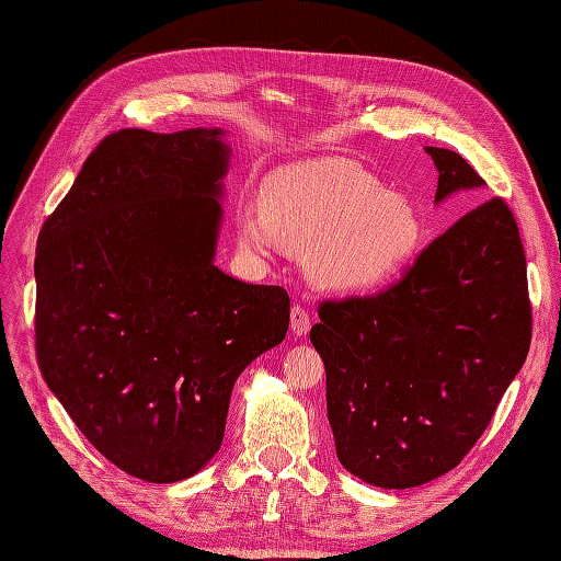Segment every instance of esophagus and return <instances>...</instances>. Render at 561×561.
I'll return each instance as SVG.
<instances>
[{"mask_svg": "<svg viewBox=\"0 0 561 561\" xmlns=\"http://www.w3.org/2000/svg\"><path fill=\"white\" fill-rule=\"evenodd\" d=\"M291 332L296 336H306L310 332V314L300 304H294L291 308Z\"/></svg>", "mask_w": 561, "mask_h": 561, "instance_id": "obj_1", "label": "esophagus"}]
</instances>
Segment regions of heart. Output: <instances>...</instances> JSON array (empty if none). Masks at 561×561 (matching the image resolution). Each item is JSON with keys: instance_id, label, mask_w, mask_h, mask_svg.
Masks as SVG:
<instances>
[{"instance_id": "obj_1", "label": "heart", "mask_w": 561, "mask_h": 561, "mask_svg": "<svg viewBox=\"0 0 561 561\" xmlns=\"http://www.w3.org/2000/svg\"><path fill=\"white\" fill-rule=\"evenodd\" d=\"M243 249L267 253L275 241L304 251L308 277L329 291L355 294L389 284L422 247L412 201L348 158L322 156L275 168L261 182V213L241 210Z\"/></svg>"}]
</instances>
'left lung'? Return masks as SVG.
<instances>
[{
    "label": "left lung",
    "instance_id": "obj_1",
    "mask_svg": "<svg viewBox=\"0 0 561 561\" xmlns=\"http://www.w3.org/2000/svg\"><path fill=\"white\" fill-rule=\"evenodd\" d=\"M436 204L485 182L462 156L426 147ZM310 341L327 371L339 462L379 488H414L462 462L530 346L526 255L502 198L483 201L367 298L324 300Z\"/></svg>",
    "mask_w": 561,
    "mask_h": 561
}]
</instances>
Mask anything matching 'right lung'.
<instances>
[{"label":"right lung","instance_id":"add662e5","mask_svg":"<svg viewBox=\"0 0 561 561\" xmlns=\"http://www.w3.org/2000/svg\"><path fill=\"white\" fill-rule=\"evenodd\" d=\"M222 137L108 135L37 241L42 377L108 462L151 483L210 462L234 381L289 329L286 289L215 265Z\"/></svg>","mask_w":561,"mask_h":561}]
</instances>
